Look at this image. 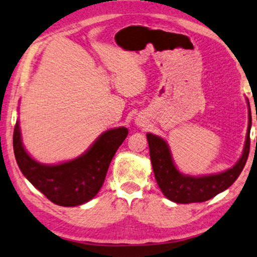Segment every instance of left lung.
<instances>
[{
    "label": "left lung",
    "instance_id": "left-lung-1",
    "mask_svg": "<svg viewBox=\"0 0 257 257\" xmlns=\"http://www.w3.org/2000/svg\"><path fill=\"white\" fill-rule=\"evenodd\" d=\"M251 117L249 112L248 133L241 159L230 169L215 175L194 177L183 175L176 169L173 162L169 147L163 139L153 134H147L149 153L156 182L167 198L176 203H195L210 200L217 194L228 189L244 168L250 148Z\"/></svg>",
    "mask_w": 257,
    "mask_h": 257
}]
</instances>
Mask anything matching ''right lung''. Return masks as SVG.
Segmentation results:
<instances>
[{
	"label": "right lung",
	"mask_w": 257,
	"mask_h": 257,
	"mask_svg": "<svg viewBox=\"0 0 257 257\" xmlns=\"http://www.w3.org/2000/svg\"><path fill=\"white\" fill-rule=\"evenodd\" d=\"M128 135L126 128L104 132L77 159L55 166L36 162L23 148L20 124L14 128L13 145L16 162L30 183L48 200L62 207H75L90 201L101 189L118 147Z\"/></svg>",
	"instance_id": "right-lung-1"
}]
</instances>
